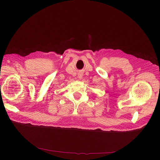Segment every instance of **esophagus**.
<instances>
[{
    "instance_id": "esophagus-1",
    "label": "esophagus",
    "mask_w": 160,
    "mask_h": 160,
    "mask_svg": "<svg viewBox=\"0 0 160 160\" xmlns=\"http://www.w3.org/2000/svg\"><path fill=\"white\" fill-rule=\"evenodd\" d=\"M82 77H83V74H82V72H79V73L78 74V78L82 79Z\"/></svg>"
}]
</instances>
